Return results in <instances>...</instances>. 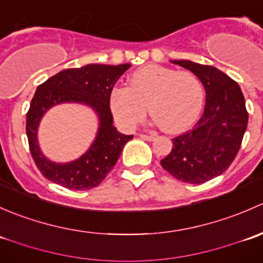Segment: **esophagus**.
<instances>
[{
  "instance_id": "obj_1",
  "label": "esophagus",
  "mask_w": 263,
  "mask_h": 263,
  "mask_svg": "<svg viewBox=\"0 0 263 263\" xmlns=\"http://www.w3.org/2000/svg\"><path fill=\"white\" fill-rule=\"evenodd\" d=\"M140 137L144 140H146V141H153V140L155 139V136H154V135H140Z\"/></svg>"
}]
</instances>
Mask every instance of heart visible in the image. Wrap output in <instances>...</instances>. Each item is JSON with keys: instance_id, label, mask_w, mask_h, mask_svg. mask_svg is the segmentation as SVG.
I'll list each match as a JSON object with an SVG mask.
<instances>
[{"instance_id": "1", "label": "heart", "mask_w": 263, "mask_h": 263, "mask_svg": "<svg viewBox=\"0 0 263 263\" xmlns=\"http://www.w3.org/2000/svg\"><path fill=\"white\" fill-rule=\"evenodd\" d=\"M205 89L190 71L147 65L135 71L128 87H117L110 95V110L124 128H134L150 115L169 134L184 131L200 116Z\"/></svg>"}]
</instances>
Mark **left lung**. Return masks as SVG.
Wrapping results in <instances>:
<instances>
[{
	"instance_id": "8db88e82",
	"label": "left lung",
	"mask_w": 263,
	"mask_h": 263,
	"mask_svg": "<svg viewBox=\"0 0 263 263\" xmlns=\"http://www.w3.org/2000/svg\"><path fill=\"white\" fill-rule=\"evenodd\" d=\"M195 73L206 91L202 116L193 128L174 137L161 166L178 181L201 184L224 173L237 156L248 123L239 85L213 66L171 61Z\"/></svg>"
}]
</instances>
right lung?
<instances>
[{
    "mask_svg": "<svg viewBox=\"0 0 263 263\" xmlns=\"http://www.w3.org/2000/svg\"><path fill=\"white\" fill-rule=\"evenodd\" d=\"M131 67L123 65H86L67 68L41 84L26 113V136L36 168L50 182L68 190L97 187L116 165L123 146L132 135L119 134L113 126L109 102L113 86ZM61 102H79L90 106L100 118L97 137L89 150L70 163H54L44 156L37 144V126L47 110Z\"/></svg>",
    "mask_w": 263,
    "mask_h": 263,
    "instance_id": "add662e5",
    "label": "right lung"
}]
</instances>
